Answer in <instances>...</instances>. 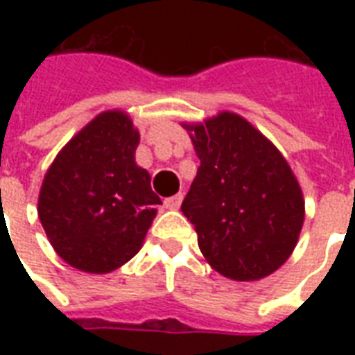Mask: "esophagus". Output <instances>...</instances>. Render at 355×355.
<instances>
[{"mask_svg": "<svg viewBox=\"0 0 355 355\" xmlns=\"http://www.w3.org/2000/svg\"><path fill=\"white\" fill-rule=\"evenodd\" d=\"M182 193H177L173 195V197H167L166 200H164V206H166L167 210H178L180 208V205H182Z\"/></svg>", "mask_w": 355, "mask_h": 355, "instance_id": "esophagus-1", "label": "esophagus"}]
</instances>
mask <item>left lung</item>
<instances>
[{"mask_svg":"<svg viewBox=\"0 0 355 355\" xmlns=\"http://www.w3.org/2000/svg\"><path fill=\"white\" fill-rule=\"evenodd\" d=\"M200 166L182 202L211 269L261 280L286 263L302 230L304 195L280 150L252 123L223 110L182 123Z\"/></svg>","mask_w":355,"mask_h":355,"instance_id":"8db88e82","label":"left lung"}]
</instances>
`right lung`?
<instances>
[{
	"instance_id": "add662e5",
	"label": "right lung",
	"mask_w": 355,
	"mask_h": 355,
	"mask_svg": "<svg viewBox=\"0 0 355 355\" xmlns=\"http://www.w3.org/2000/svg\"><path fill=\"white\" fill-rule=\"evenodd\" d=\"M138 128L123 110H105L80 128L47 169L38 217L55 252L75 269L107 275L134 258L160 197L134 160Z\"/></svg>"
}]
</instances>
